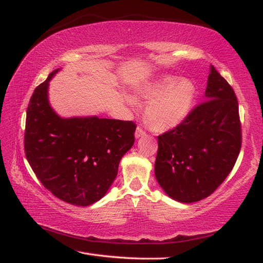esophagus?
Here are the masks:
<instances>
[{
	"label": "esophagus",
	"mask_w": 263,
	"mask_h": 263,
	"mask_svg": "<svg viewBox=\"0 0 263 263\" xmlns=\"http://www.w3.org/2000/svg\"><path fill=\"white\" fill-rule=\"evenodd\" d=\"M135 136H136L137 139H139V138H141V137H143V136H146V132H144L141 127H137Z\"/></svg>",
	"instance_id": "1"
}]
</instances>
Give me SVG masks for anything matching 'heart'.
<instances>
[{
  "label": "heart",
  "instance_id": "obj_1",
  "mask_svg": "<svg viewBox=\"0 0 263 263\" xmlns=\"http://www.w3.org/2000/svg\"><path fill=\"white\" fill-rule=\"evenodd\" d=\"M198 89L190 79L165 74L146 83L138 97L147 102L146 119L154 130L165 132L181 125L191 114ZM125 102L135 107L136 98L125 95Z\"/></svg>",
  "mask_w": 263,
  "mask_h": 263
}]
</instances>
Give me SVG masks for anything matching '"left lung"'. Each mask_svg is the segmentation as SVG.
Wrapping results in <instances>:
<instances>
[{
  "mask_svg": "<svg viewBox=\"0 0 263 263\" xmlns=\"http://www.w3.org/2000/svg\"><path fill=\"white\" fill-rule=\"evenodd\" d=\"M241 143L235 92L210 65L204 103L181 125L158 137L156 180L171 199L198 202L209 197L230 174Z\"/></svg>",
  "mask_w": 263,
  "mask_h": 263,
  "instance_id": "1",
  "label": "left lung"
}]
</instances>
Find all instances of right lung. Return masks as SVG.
<instances>
[{
	"label": "right lung",
	"instance_id": "right-lung-1",
	"mask_svg": "<svg viewBox=\"0 0 263 263\" xmlns=\"http://www.w3.org/2000/svg\"><path fill=\"white\" fill-rule=\"evenodd\" d=\"M39 85L27 108L25 152L28 163L48 191L65 202L87 206L102 199L119 165L135 143L131 121L98 116L62 117L49 104V81Z\"/></svg>",
	"mask_w": 263,
	"mask_h": 263
}]
</instances>
